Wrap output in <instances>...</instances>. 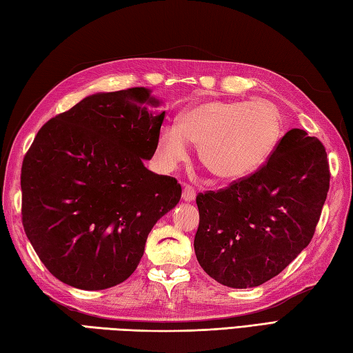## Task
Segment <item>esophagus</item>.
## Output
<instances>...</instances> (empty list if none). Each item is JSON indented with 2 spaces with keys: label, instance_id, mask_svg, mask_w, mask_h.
Here are the masks:
<instances>
[{
  "label": "esophagus",
  "instance_id": "obj_1",
  "mask_svg": "<svg viewBox=\"0 0 353 353\" xmlns=\"http://www.w3.org/2000/svg\"><path fill=\"white\" fill-rule=\"evenodd\" d=\"M182 199L185 200V202H192V200L196 199V191L192 190V186H188V185L185 186L182 191Z\"/></svg>",
  "mask_w": 353,
  "mask_h": 353
}]
</instances>
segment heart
Here are the masks:
<instances>
[{
	"label": "heart",
	"instance_id": "b5f03b06",
	"mask_svg": "<svg viewBox=\"0 0 353 353\" xmlns=\"http://www.w3.org/2000/svg\"><path fill=\"white\" fill-rule=\"evenodd\" d=\"M281 137V116L266 101L206 99L179 116L177 128H162L157 157L174 168L199 147L203 167L222 182H239L257 172L272 156Z\"/></svg>",
	"mask_w": 353,
	"mask_h": 353
}]
</instances>
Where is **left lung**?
I'll use <instances>...</instances> for the list:
<instances>
[{
  "mask_svg": "<svg viewBox=\"0 0 353 353\" xmlns=\"http://www.w3.org/2000/svg\"><path fill=\"white\" fill-rule=\"evenodd\" d=\"M329 179L323 143L305 130H289L257 172L197 196L200 266L234 289L274 279L312 240Z\"/></svg>",
  "mask_w": 353,
  "mask_h": 353,
  "instance_id": "1",
  "label": "left lung"
}]
</instances>
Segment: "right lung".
Here are the masks:
<instances>
[{
  "instance_id": "1",
  "label": "right lung",
  "mask_w": 353,
  "mask_h": 353,
  "mask_svg": "<svg viewBox=\"0 0 353 353\" xmlns=\"http://www.w3.org/2000/svg\"><path fill=\"white\" fill-rule=\"evenodd\" d=\"M162 101L137 87L94 93L38 131L21 170L23 225L54 277L101 291L136 271L150 231L179 203L176 179L143 165Z\"/></svg>"
}]
</instances>
